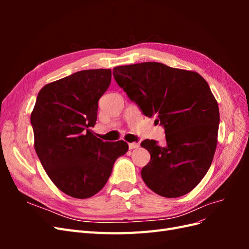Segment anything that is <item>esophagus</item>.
Returning a JSON list of instances; mask_svg holds the SVG:
<instances>
[{
    "instance_id": "34e87169",
    "label": "esophagus",
    "mask_w": 249,
    "mask_h": 249,
    "mask_svg": "<svg viewBox=\"0 0 249 249\" xmlns=\"http://www.w3.org/2000/svg\"><path fill=\"white\" fill-rule=\"evenodd\" d=\"M140 146L139 143L136 142H133V143H129V148L130 149H134V148H138Z\"/></svg>"
}]
</instances>
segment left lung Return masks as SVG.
I'll return each instance as SVG.
<instances>
[{
    "label": "left lung",
    "instance_id": "obj_1",
    "mask_svg": "<svg viewBox=\"0 0 249 249\" xmlns=\"http://www.w3.org/2000/svg\"><path fill=\"white\" fill-rule=\"evenodd\" d=\"M113 76L143 114L165 129L164 146L141 142L150 154L141 170L144 183L164 197L189 193L206 176L217 146L219 108L207 81L158 62L116 66Z\"/></svg>",
    "mask_w": 249,
    "mask_h": 249
}]
</instances>
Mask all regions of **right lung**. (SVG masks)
Here are the masks:
<instances>
[{
	"label": "right lung",
	"instance_id": "right-lung-1",
	"mask_svg": "<svg viewBox=\"0 0 249 249\" xmlns=\"http://www.w3.org/2000/svg\"><path fill=\"white\" fill-rule=\"evenodd\" d=\"M111 77V70H86L49 83L31 113L42 167L58 189L74 198L101 191L117 158L129 149L126 142H104L90 130Z\"/></svg>",
	"mask_w": 249,
	"mask_h": 249
}]
</instances>
